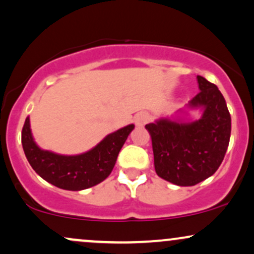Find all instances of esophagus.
<instances>
[{"instance_id": "1", "label": "esophagus", "mask_w": 254, "mask_h": 254, "mask_svg": "<svg viewBox=\"0 0 254 254\" xmlns=\"http://www.w3.org/2000/svg\"><path fill=\"white\" fill-rule=\"evenodd\" d=\"M149 122V115L148 114H138L135 117V123L136 125H138V127H143V125H145L146 123Z\"/></svg>"}]
</instances>
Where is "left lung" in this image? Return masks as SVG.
Here are the masks:
<instances>
[{"label":"left lung","instance_id":"8db88e82","mask_svg":"<svg viewBox=\"0 0 254 254\" xmlns=\"http://www.w3.org/2000/svg\"><path fill=\"white\" fill-rule=\"evenodd\" d=\"M197 82L200 92L187 108L200 110V118L189 121L176 116L145 125L156 174L181 187L197 185L218 170L231 137V115L224 96L201 75Z\"/></svg>","mask_w":254,"mask_h":254}]
</instances>
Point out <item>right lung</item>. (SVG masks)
Returning <instances> with one entry per match:
<instances>
[{"instance_id": "obj_1", "label": "right lung", "mask_w": 254, "mask_h": 254, "mask_svg": "<svg viewBox=\"0 0 254 254\" xmlns=\"http://www.w3.org/2000/svg\"><path fill=\"white\" fill-rule=\"evenodd\" d=\"M133 127L135 125L129 124L110 133L82 154L60 155L44 150L36 144L27 117L21 140L24 155L38 175L58 188L75 191L93 187L111 174L119 151Z\"/></svg>"}]
</instances>
